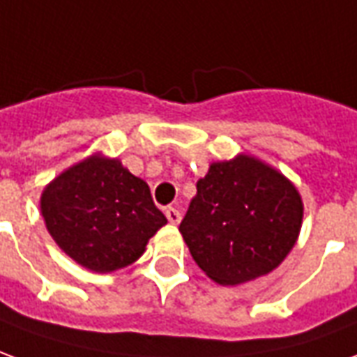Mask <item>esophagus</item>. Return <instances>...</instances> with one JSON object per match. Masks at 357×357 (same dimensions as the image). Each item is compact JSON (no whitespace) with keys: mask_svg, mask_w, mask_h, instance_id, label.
Wrapping results in <instances>:
<instances>
[{"mask_svg":"<svg viewBox=\"0 0 357 357\" xmlns=\"http://www.w3.org/2000/svg\"><path fill=\"white\" fill-rule=\"evenodd\" d=\"M165 215H167V219H169V223H173V225L181 223V211H178L176 207H167Z\"/></svg>","mask_w":357,"mask_h":357,"instance_id":"esophagus-1","label":"esophagus"}]
</instances>
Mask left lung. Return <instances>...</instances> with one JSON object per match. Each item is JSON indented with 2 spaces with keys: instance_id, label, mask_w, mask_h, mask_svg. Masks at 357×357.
Wrapping results in <instances>:
<instances>
[{
  "instance_id": "obj_1",
  "label": "left lung",
  "mask_w": 357,
  "mask_h": 357,
  "mask_svg": "<svg viewBox=\"0 0 357 357\" xmlns=\"http://www.w3.org/2000/svg\"><path fill=\"white\" fill-rule=\"evenodd\" d=\"M178 231L194 261L219 284L273 271L302 227V199L287 178L248 155L213 163Z\"/></svg>"
}]
</instances>
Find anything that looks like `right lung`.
Here are the masks:
<instances>
[{"label": "right lung", "mask_w": 357, "mask_h": 357, "mask_svg": "<svg viewBox=\"0 0 357 357\" xmlns=\"http://www.w3.org/2000/svg\"><path fill=\"white\" fill-rule=\"evenodd\" d=\"M45 227L63 252L96 273L136 261L167 223L150 188L117 159L80 161L42 194Z\"/></svg>", "instance_id": "obj_1"}]
</instances>
